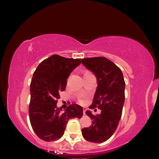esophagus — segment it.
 Wrapping results in <instances>:
<instances>
[{
	"instance_id": "esophagus-1",
	"label": "esophagus",
	"mask_w": 159,
	"mask_h": 159,
	"mask_svg": "<svg viewBox=\"0 0 159 159\" xmlns=\"http://www.w3.org/2000/svg\"><path fill=\"white\" fill-rule=\"evenodd\" d=\"M85 111H86V109H85V108H84V110H83L84 115H85Z\"/></svg>"
}]
</instances>
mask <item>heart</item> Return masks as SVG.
Returning <instances> with one entry per match:
<instances>
[{
	"mask_svg": "<svg viewBox=\"0 0 159 159\" xmlns=\"http://www.w3.org/2000/svg\"><path fill=\"white\" fill-rule=\"evenodd\" d=\"M78 102H79V103H84V100L80 98V99H78Z\"/></svg>",
	"mask_w": 159,
	"mask_h": 159,
	"instance_id": "heart-1",
	"label": "heart"
}]
</instances>
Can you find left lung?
<instances>
[{
    "label": "left lung",
    "mask_w": 159,
    "mask_h": 159,
    "mask_svg": "<svg viewBox=\"0 0 159 159\" xmlns=\"http://www.w3.org/2000/svg\"><path fill=\"white\" fill-rule=\"evenodd\" d=\"M81 63L93 72L98 81L89 108L102 110L96 116L89 110L85 112L93 121L89 127L81 130L82 135L88 141L102 143L113 135L121 119L125 83L121 70L106 57H87L82 59Z\"/></svg>",
    "instance_id": "1"
}]
</instances>
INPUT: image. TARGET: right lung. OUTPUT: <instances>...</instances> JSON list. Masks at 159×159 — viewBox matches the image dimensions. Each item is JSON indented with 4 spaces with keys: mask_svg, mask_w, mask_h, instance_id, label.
Instances as JSON below:
<instances>
[{
    "mask_svg": "<svg viewBox=\"0 0 159 159\" xmlns=\"http://www.w3.org/2000/svg\"><path fill=\"white\" fill-rule=\"evenodd\" d=\"M80 64L81 59L55 54L42 61L34 72L30 88V121L42 140H58L63 136L69 119L83 116V108L78 104L69 105L63 112L62 107H57L56 104L71 72Z\"/></svg>",
    "mask_w": 159,
    "mask_h": 159,
    "instance_id": "add662e5",
    "label": "right lung"
}]
</instances>
